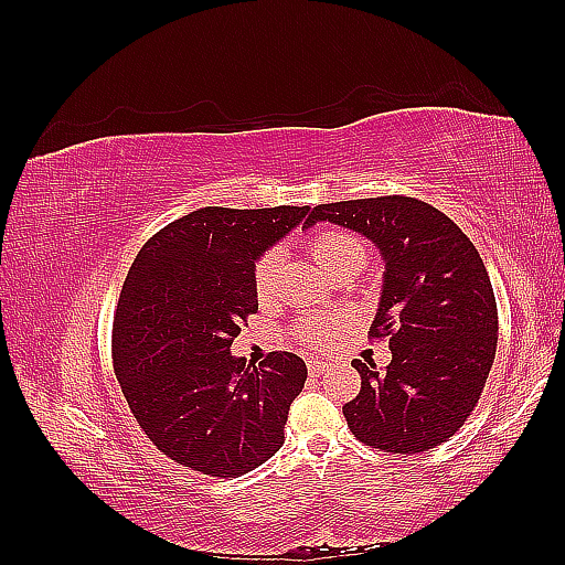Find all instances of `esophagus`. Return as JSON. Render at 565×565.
<instances>
[{
	"instance_id": "34e87169",
	"label": "esophagus",
	"mask_w": 565,
	"mask_h": 565,
	"mask_svg": "<svg viewBox=\"0 0 565 565\" xmlns=\"http://www.w3.org/2000/svg\"><path fill=\"white\" fill-rule=\"evenodd\" d=\"M330 365L328 363H322V361H316V358H311V361H309V372L313 374V377H320V374L324 372V370H328Z\"/></svg>"
}]
</instances>
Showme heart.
I'll list each match as a JSON object with an SVG mask.
<instances>
[{
  "instance_id": "heart-1",
  "label": "heart",
  "mask_w": 565,
  "mask_h": 565,
  "mask_svg": "<svg viewBox=\"0 0 565 565\" xmlns=\"http://www.w3.org/2000/svg\"><path fill=\"white\" fill-rule=\"evenodd\" d=\"M309 252L316 259V264L324 273H334L339 268H358L361 270L367 262V245L349 231H337V228H324L311 235ZM285 254L280 247H268L259 254V259L254 262L252 270V282H254V295L262 303L270 301L278 292V280L282 270ZM303 341L309 344H322L328 339V332L320 324H306L299 332Z\"/></svg>"
}]
</instances>
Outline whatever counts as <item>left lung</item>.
<instances>
[{"mask_svg":"<svg viewBox=\"0 0 565 565\" xmlns=\"http://www.w3.org/2000/svg\"><path fill=\"white\" fill-rule=\"evenodd\" d=\"M380 247L386 270L370 339H388L386 372L361 361V393L344 407L370 448L417 455L455 436L481 398L498 351V301L481 254L450 216L405 195L318 204Z\"/></svg>","mask_w":565,"mask_h":565,"instance_id":"1","label":"left lung"}]
</instances>
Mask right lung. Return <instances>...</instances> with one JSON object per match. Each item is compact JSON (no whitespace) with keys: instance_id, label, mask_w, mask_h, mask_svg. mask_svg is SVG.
Listing matches in <instances>:
<instances>
[{"instance_id":"add662e5","label":"right lung","mask_w":565,"mask_h":565,"mask_svg":"<svg viewBox=\"0 0 565 565\" xmlns=\"http://www.w3.org/2000/svg\"><path fill=\"white\" fill-rule=\"evenodd\" d=\"M309 212L202 207L136 254L113 316V367L136 424L177 465L235 478L282 448L306 363L273 351L247 365L231 344L259 311L254 262Z\"/></svg>"}]
</instances>
